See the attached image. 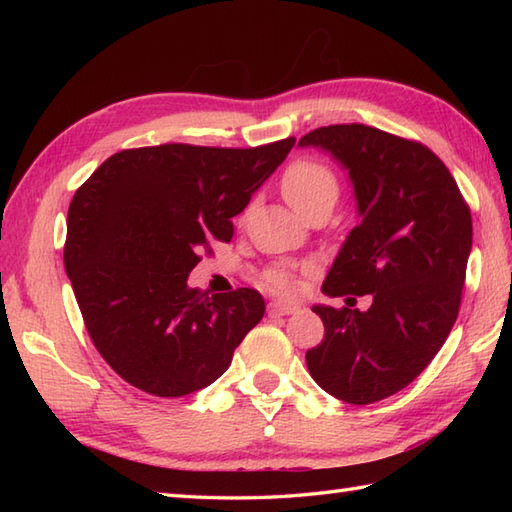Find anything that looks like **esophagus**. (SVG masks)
<instances>
[{
	"label": "esophagus",
	"instance_id": "obj_1",
	"mask_svg": "<svg viewBox=\"0 0 512 512\" xmlns=\"http://www.w3.org/2000/svg\"><path fill=\"white\" fill-rule=\"evenodd\" d=\"M301 312L299 303H286V301H273L268 306L270 317H286V314H297Z\"/></svg>",
	"mask_w": 512,
	"mask_h": 512
}]
</instances>
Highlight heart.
I'll list each match as a JSON object with an SVG mask.
<instances>
[{
  "label": "heart",
  "instance_id": "1",
  "mask_svg": "<svg viewBox=\"0 0 512 512\" xmlns=\"http://www.w3.org/2000/svg\"><path fill=\"white\" fill-rule=\"evenodd\" d=\"M281 193L292 209L306 215L321 204H332L339 198V180L334 171L317 160H297L281 176ZM268 284L277 290H288L292 281L286 273H273Z\"/></svg>",
  "mask_w": 512,
  "mask_h": 512
}]
</instances>
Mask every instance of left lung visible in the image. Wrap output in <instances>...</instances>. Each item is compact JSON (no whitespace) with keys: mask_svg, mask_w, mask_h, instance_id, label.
I'll return each instance as SVG.
<instances>
[{"mask_svg":"<svg viewBox=\"0 0 512 512\" xmlns=\"http://www.w3.org/2000/svg\"><path fill=\"white\" fill-rule=\"evenodd\" d=\"M347 171L358 224L336 255L323 292L372 295V306H314L323 341L308 350L310 376L350 405L407 387L458 319L471 211L444 162L420 143L367 125L319 127L299 140Z\"/></svg>","mask_w":512,"mask_h":512,"instance_id":"8db88e82","label":"left lung"}]
</instances>
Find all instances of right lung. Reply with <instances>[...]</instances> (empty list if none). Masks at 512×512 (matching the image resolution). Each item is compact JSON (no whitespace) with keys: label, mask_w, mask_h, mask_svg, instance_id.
<instances>
[{"label":"right lung","mask_w":512,"mask_h":512,"mask_svg":"<svg viewBox=\"0 0 512 512\" xmlns=\"http://www.w3.org/2000/svg\"><path fill=\"white\" fill-rule=\"evenodd\" d=\"M292 145L125 149L74 193L65 273L92 343L129 385L160 398L204 389L262 321L257 290L209 295L187 279L202 246L231 242V217Z\"/></svg>","instance_id":"obj_1"}]
</instances>
